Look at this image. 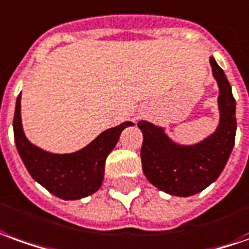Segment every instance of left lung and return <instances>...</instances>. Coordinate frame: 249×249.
Returning a JSON list of instances; mask_svg holds the SVG:
<instances>
[{
	"instance_id": "left-lung-1",
	"label": "left lung",
	"mask_w": 249,
	"mask_h": 249,
	"mask_svg": "<svg viewBox=\"0 0 249 249\" xmlns=\"http://www.w3.org/2000/svg\"><path fill=\"white\" fill-rule=\"evenodd\" d=\"M218 84L219 123L213 134L194 145H181L165 130L146 121L138 122L143 134L142 171L159 190L175 196H191L218 179L232 153L236 137V100L224 70L210 56Z\"/></svg>"
}]
</instances>
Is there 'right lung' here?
I'll return each mask as SVG.
<instances>
[{
  "label": "right lung",
  "instance_id": "1",
  "mask_svg": "<svg viewBox=\"0 0 249 249\" xmlns=\"http://www.w3.org/2000/svg\"><path fill=\"white\" fill-rule=\"evenodd\" d=\"M21 93L17 96L13 133L17 152L34 179L55 196L75 200L89 196L102 187L106 159L119 141L121 133L133 122H123L108 128L93 141L74 153L46 152L28 141L21 124Z\"/></svg>",
  "mask_w": 249,
  "mask_h": 249
}]
</instances>
